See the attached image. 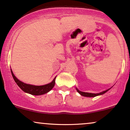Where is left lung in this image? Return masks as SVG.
I'll use <instances>...</instances> for the list:
<instances>
[{
  "mask_svg": "<svg viewBox=\"0 0 130 130\" xmlns=\"http://www.w3.org/2000/svg\"><path fill=\"white\" fill-rule=\"evenodd\" d=\"M76 90H77V92L79 93L80 95L83 96H85V97H95V96H97L102 95V94H104L105 93L107 92V91H108V90H110V89L106 90H105V91H102V92L99 93H91L83 92V91H80V90H78L77 88H76Z\"/></svg>",
  "mask_w": 130,
  "mask_h": 130,
  "instance_id": "left-lung-1",
  "label": "left lung"
}]
</instances>
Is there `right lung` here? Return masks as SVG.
Masks as SVG:
<instances>
[{"label": "right lung", "instance_id": "right-lung-1", "mask_svg": "<svg viewBox=\"0 0 130 130\" xmlns=\"http://www.w3.org/2000/svg\"><path fill=\"white\" fill-rule=\"evenodd\" d=\"M11 75H12L13 78L14 82L17 83L18 85V87L24 91L25 93H29V94H32V95H42V94H44L45 93L49 92L52 88H53L55 84V79L56 77H55L53 80L52 82L49 83V84L44 85H40V86H37V85H33L30 84H27L23 82L20 81L18 80L15 75H14L13 72L11 71Z\"/></svg>", "mask_w": 130, "mask_h": 130}]
</instances>
